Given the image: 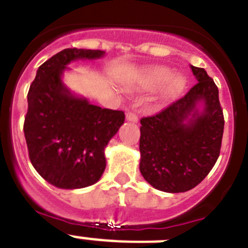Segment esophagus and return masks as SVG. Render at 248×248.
Segmentation results:
<instances>
[{"label":"esophagus","mask_w":248,"mask_h":248,"mask_svg":"<svg viewBox=\"0 0 248 248\" xmlns=\"http://www.w3.org/2000/svg\"><path fill=\"white\" fill-rule=\"evenodd\" d=\"M126 120H129V122L131 123H137L138 122V115L135 113H133V111H128L125 115Z\"/></svg>","instance_id":"34e87169"}]
</instances>
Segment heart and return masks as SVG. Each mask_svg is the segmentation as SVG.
Listing matches in <instances>:
<instances>
[{"instance_id":"obj_1","label":"heart","mask_w":248,"mask_h":248,"mask_svg":"<svg viewBox=\"0 0 248 248\" xmlns=\"http://www.w3.org/2000/svg\"><path fill=\"white\" fill-rule=\"evenodd\" d=\"M172 78V71L166 67H156L154 69L149 71V73L145 76L144 84L149 88H160L169 83ZM184 78L183 77H174L169 89L171 92H176L183 88Z\"/></svg>"}]
</instances>
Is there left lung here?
I'll return each instance as SVG.
<instances>
[{"mask_svg":"<svg viewBox=\"0 0 248 248\" xmlns=\"http://www.w3.org/2000/svg\"><path fill=\"white\" fill-rule=\"evenodd\" d=\"M191 71L198 83L183 98L140 119V172L160 191L194 189L220 155L225 119L217 85L203 68L191 65Z\"/></svg>","mask_w":248,"mask_h":248,"instance_id":"8db88e82","label":"left lung"}]
</instances>
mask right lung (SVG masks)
Instances as JSON below:
<instances>
[{"instance_id": "obj_1", "label": "right lung", "mask_w": 248, "mask_h": 248, "mask_svg": "<svg viewBox=\"0 0 248 248\" xmlns=\"http://www.w3.org/2000/svg\"><path fill=\"white\" fill-rule=\"evenodd\" d=\"M104 50L65 48L39 65L27 94L26 143L33 168L59 189H82L104 172V149L125 120L124 111L93 105L68 91L62 74L77 59Z\"/></svg>"}]
</instances>
